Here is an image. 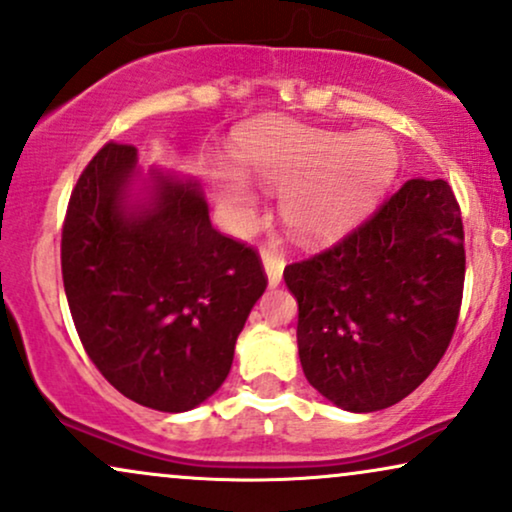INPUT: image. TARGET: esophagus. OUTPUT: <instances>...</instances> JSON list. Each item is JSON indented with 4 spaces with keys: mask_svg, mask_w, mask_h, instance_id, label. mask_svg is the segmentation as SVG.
<instances>
[{
    "mask_svg": "<svg viewBox=\"0 0 512 512\" xmlns=\"http://www.w3.org/2000/svg\"><path fill=\"white\" fill-rule=\"evenodd\" d=\"M261 258H263V266H266L268 273V282L270 287H277L282 280V270H285V256L275 249V246L263 244L261 246Z\"/></svg>",
    "mask_w": 512,
    "mask_h": 512,
    "instance_id": "obj_1",
    "label": "esophagus"
}]
</instances>
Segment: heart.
<instances>
[{"label": "heart", "instance_id": "heart-1", "mask_svg": "<svg viewBox=\"0 0 512 512\" xmlns=\"http://www.w3.org/2000/svg\"><path fill=\"white\" fill-rule=\"evenodd\" d=\"M246 173L277 185L280 216L301 239H330L351 227L396 173V149L380 132L313 130L268 121L244 130L235 144ZM216 192L227 216L242 220L254 192L242 175L220 173Z\"/></svg>", "mask_w": 512, "mask_h": 512}]
</instances>
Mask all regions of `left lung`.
Listing matches in <instances>:
<instances>
[{
  "instance_id": "left-lung-1",
  "label": "left lung",
  "mask_w": 512,
  "mask_h": 512,
  "mask_svg": "<svg viewBox=\"0 0 512 512\" xmlns=\"http://www.w3.org/2000/svg\"><path fill=\"white\" fill-rule=\"evenodd\" d=\"M306 380L353 413L406 399L458 325L465 232L446 180L410 178L332 246L289 263Z\"/></svg>"
}]
</instances>
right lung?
Masks as SVG:
<instances>
[{
    "instance_id": "1",
    "label": "right lung",
    "mask_w": 512,
    "mask_h": 512,
    "mask_svg": "<svg viewBox=\"0 0 512 512\" xmlns=\"http://www.w3.org/2000/svg\"><path fill=\"white\" fill-rule=\"evenodd\" d=\"M132 144L106 142L68 199L61 275L90 361L130 401L182 413L225 382L268 277L254 246L220 235L194 182L159 178L128 216Z\"/></svg>"
}]
</instances>
